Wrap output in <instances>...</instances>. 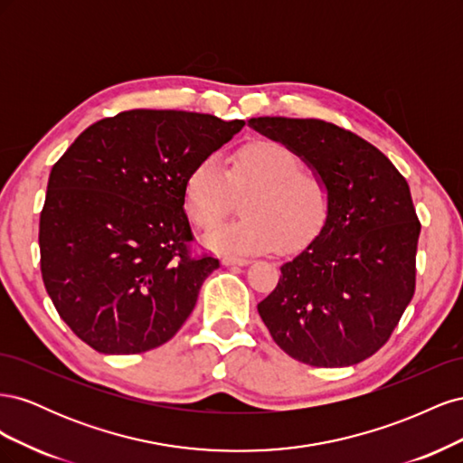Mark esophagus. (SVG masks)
<instances>
[{
  "label": "esophagus",
  "instance_id": "34e87169",
  "mask_svg": "<svg viewBox=\"0 0 463 463\" xmlns=\"http://www.w3.org/2000/svg\"><path fill=\"white\" fill-rule=\"evenodd\" d=\"M222 262L226 266H247L249 260L247 259H240V257H232V255H226L222 259Z\"/></svg>",
  "mask_w": 463,
  "mask_h": 463
}]
</instances>
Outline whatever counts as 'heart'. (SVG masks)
I'll return each instance as SVG.
<instances>
[{
    "label": "heart",
    "instance_id": "b5f03b06",
    "mask_svg": "<svg viewBox=\"0 0 463 463\" xmlns=\"http://www.w3.org/2000/svg\"><path fill=\"white\" fill-rule=\"evenodd\" d=\"M241 203L243 218L206 237L208 245L233 253H296L325 232L332 191L325 177L303 170L296 150L276 141L237 148L223 167L214 156L193 167L185 184V208L203 232L214 230Z\"/></svg>",
    "mask_w": 463,
    "mask_h": 463
}]
</instances>
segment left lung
<instances>
[{"label":"left lung","instance_id":"8db88e82","mask_svg":"<svg viewBox=\"0 0 463 463\" xmlns=\"http://www.w3.org/2000/svg\"><path fill=\"white\" fill-rule=\"evenodd\" d=\"M249 125L296 150L332 191L325 232L279 269L259 315L305 365L365 361L390 340L415 293L421 222L408 181L376 146L334 123L253 118Z\"/></svg>","mask_w":463,"mask_h":463}]
</instances>
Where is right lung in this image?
Wrapping results in <instances>:
<instances>
[{"label": "right lung", "mask_w": 463, "mask_h": 463, "mask_svg": "<svg viewBox=\"0 0 463 463\" xmlns=\"http://www.w3.org/2000/svg\"><path fill=\"white\" fill-rule=\"evenodd\" d=\"M243 119L129 109L82 131L53 164L40 213V270L77 338L100 354L160 347L220 260L193 255L185 184Z\"/></svg>", "instance_id": "add662e5"}]
</instances>
